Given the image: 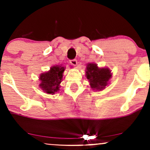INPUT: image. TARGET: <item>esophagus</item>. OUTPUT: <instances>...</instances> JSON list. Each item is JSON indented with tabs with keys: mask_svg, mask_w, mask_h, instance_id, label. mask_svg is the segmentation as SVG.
Returning a JSON list of instances; mask_svg holds the SVG:
<instances>
[{
	"mask_svg": "<svg viewBox=\"0 0 150 150\" xmlns=\"http://www.w3.org/2000/svg\"><path fill=\"white\" fill-rule=\"evenodd\" d=\"M70 64L73 65H76L77 64V61L76 59H73V60H70Z\"/></svg>",
	"mask_w": 150,
	"mask_h": 150,
	"instance_id": "obj_1",
	"label": "esophagus"
}]
</instances>
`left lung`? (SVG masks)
Wrapping results in <instances>:
<instances>
[{"label":"left lung","mask_w":150,"mask_h":150,"mask_svg":"<svg viewBox=\"0 0 150 150\" xmlns=\"http://www.w3.org/2000/svg\"><path fill=\"white\" fill-rule=\"evenodd\" d=\"M86 76L93 89L101 90L107 85L111 75L108 68H99L96 64L89 63L86 70Z\"/></svg>","instance_id":"1"}]
</instances>
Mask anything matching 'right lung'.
Masks as SVG:
<instances>
[{
	"label": "right lung",
	"mask_w": 150,
	"mask_h": 150,
	"mask_svg": "<svg viewBox=\"0 0 150 150\" xmlns=\"http://www.w3.org/2000/svg\"><path fill=\"white\" fill-rule=\"evenodd\" d=\"M64 70V67L53 66L49 72L42 73L39 77L41 80L39 87L48 94H53L57 92Z\"/></svg>",
	"instance_id": "add662e5"
}]
</instances>
